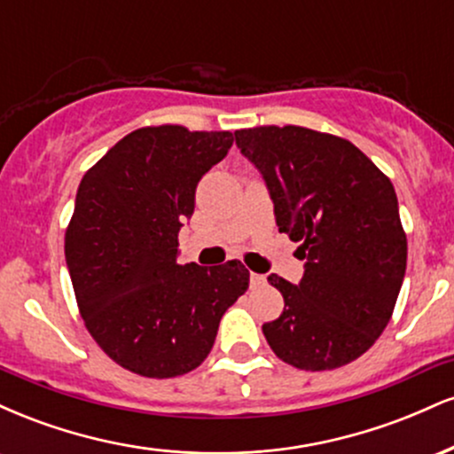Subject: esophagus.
<instances>
[{
	"mask_svg": "<svg viewBox=\"0 0 454 454\" xmlns=\"http://www.w3.org/2000/svg\"><path fill=\"white\" fill-rule=\"evenodd\" d=\"M267 286V278L264 275H258V273H252L249 275V288L252 290H260Z\"/></svg>",
	"mask_w": 454,
	"mask_h": 454,
	"instance_id": "34e87169",
	"label": "esophagus"
}]
</instances>
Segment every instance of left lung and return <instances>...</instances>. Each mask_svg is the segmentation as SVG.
<instances>
[{
    "mask_svg": "<svg viewBox=\"0 0 454 454\" xmlns=\"http://www.w3.org/2000/svg\"><path fill=\"white\" fill-rule=\"evenodd\" d=\"M237 147L267 184L279 232L301 241L299 284L262 325L270 350L305 372L352 363L382 335L403 284L408 241L390 179L350 140L299 126L237 129Z\"/></svg>",
    "mask_w": 454,
    "mask_h": 454,
    "instance_id": "obj_1",
    "label": "left lung"
}]
</instances>
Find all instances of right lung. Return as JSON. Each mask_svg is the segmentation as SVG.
Returning <instances> with one entry per match:
<instances>
[{
    "instance_id": "1",
    "label": "right lung",
    "mask_w": 454,
    "mask_h": 454,
    "mask_svg": "<svg viewBox=\"0 0 454 454\" xmlns=\"http://www.w3.org/2000/svg\"><path fill=\"white\" fill-rule=\"evenodd\" d=\"M232 140V132L184 126L134 129L78 185L67 270L87 331L128 372L161 380L196 369L222 316L247 290L239 260L176 262L198 181Z\"/></svg>"
}]
</instances>
